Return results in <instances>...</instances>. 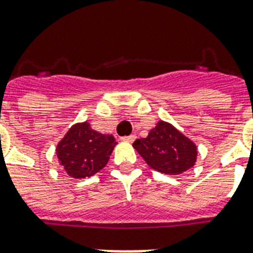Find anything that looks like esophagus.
Instances as JSON below:
<instances>
[{
	"mask_svg": "<svg viewBox=\"0 0 253 253\" xmlns=\"http://www.w3.org/2000/svg\"><path fill=\"white\" fill-rule=\"evenodd\" d=\"M123 141L125 142H133L135 139V134H130V135H125V137H123Z\"/></svg>",
	"mask_w": 253,
	"mask_h": 253,
	"instance_id": "obj_1",
	"label": "esophagus"
}]
</instances>
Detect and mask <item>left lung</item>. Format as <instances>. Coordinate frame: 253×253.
<instances>
[{
    "instance_id": "left-lung-1",
    "label": "left lung",
    "mask_w": 253,
    "mask_h": 253,
    "mask_svg": "<svg viewBox=\"0 0 253 253\" xmlns=\"http://www.w3.org/2000/svg\"><path fill=\"white\" fill-rule=\"evenodd\" d=\"M133 146L152 169L164 174H179L197 160V146L164 122L158 123L146 138L135 139Z\"/></svg>"
}]
</instances>
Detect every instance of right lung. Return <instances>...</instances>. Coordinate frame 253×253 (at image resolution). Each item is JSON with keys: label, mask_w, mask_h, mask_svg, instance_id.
Wrapping results in <instances>:
<instances>
[{"label": "right lung", "mask_w": 253, "mask_h": 253, "mask_svg": "<svg viewBox=\"0 0 253 253\" xmlns=\"http://www.w3.org/2000/svg\"><path fill=\"white\" fill-rule=\"evenodd\" d=\"M116 142L112 135L93 130L87 123L74 125L56 146L60 166L74 178H85L107 164Z\"/></svg>", "instance_id": "1"}]
</instances>
